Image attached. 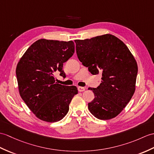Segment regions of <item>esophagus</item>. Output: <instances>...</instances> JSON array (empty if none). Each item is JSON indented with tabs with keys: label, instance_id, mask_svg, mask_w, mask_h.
Listing matches in <instances>:
<instances>
[{
	"label": "esophagus",
	"instance_id": "esophagus-1",
	"mask_svg": "<svg viewBox=\"0 0 154 154\" xmlns=\"http://www.w3.org/2000/svg\"><path fill=\"white\" fill-rule=\"evenodd\" d=\"M86 88L85 87H78V91L79 92H83L85 91Z\"/></svg>",
	"mask_w": 154,
	"mask_h": 154
}]
</instances>
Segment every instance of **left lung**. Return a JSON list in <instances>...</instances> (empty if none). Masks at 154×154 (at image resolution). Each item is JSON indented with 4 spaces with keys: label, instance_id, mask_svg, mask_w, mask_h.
<instances>
[{
    "label": "left lung",
    "instance_id": "obj_1",
    "mask_svg": "<svg viewBox=\"0 0 154 154\" xmlns=\"http://www.w3.org/2000/svg\"><path fill=\"white\" fill-rule=\"evenodd\" d=\"M79 60L92 75L102 73L97 88H88L94 98L88 108L95 117H116L129 102L135 91L137 63L123 41L106 34L85 40H75Z\"/></svg>",
    "mask_w": 154,
    "mask_h": 154
}]
</instances>
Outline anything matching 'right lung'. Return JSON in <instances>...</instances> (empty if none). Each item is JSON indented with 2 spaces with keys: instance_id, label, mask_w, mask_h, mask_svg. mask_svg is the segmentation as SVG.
<instances>
[{
  "instance_id": "right-lung-1",
  "label": "right lung",
  "mask_w": 154,
  "mask_h": 154,
  "mask_svg": "<svg viewBox=\"0 0 154 154\" xmlns=\"http://www.w3.org/2000/svg\"><path fill=\"white\" fill-rule=\"evenodd\" d=\"M75 52L72 41L39 39L32 44L16 67L19 92L28 108L38 119L53 123L60 121L69 111L75 86L56 83L54 74L66 77L63 63Z\"/></svg>"
}]
</instances>
